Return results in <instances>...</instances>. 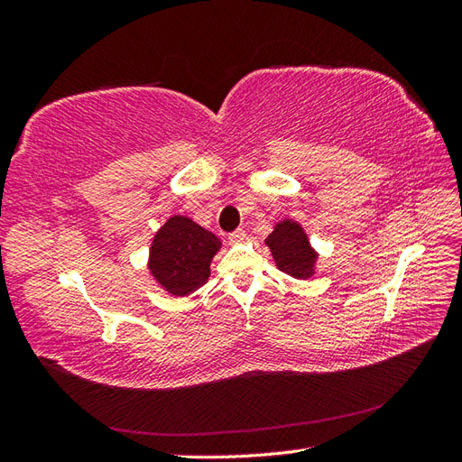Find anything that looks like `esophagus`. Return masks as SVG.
I'll use <instances>...</instances> for the list:
<instances>
[{
	"label": "esophagus",
	"instance_id": "obj_1",
	"mask_svg": "<svg viewBox=\"0 0 462 462\" xmlns=\"http://www.w3.org/2000/svg\"><path fill=\"white\" fill-rule=\"evenodd\" d=\"M246 239V233L243 229H235L233 233H229V243L236 245V243H243Z\"/></svg>",
	"mask_w": 462,
	"mask_h": 462
}]
</instances>
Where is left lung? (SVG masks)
<instances>
[{
	"label": "left lung",
	"mask_w": 462,
	"mask_h": 462,
	"mask_svg": "<svg viewBox=\"0 0 462 462\" xmlns=\"http://www.w3.org/2000/svg\"><path fill=\"white\" fill-rule=\"evenodd\" d=\"M265 245L270 246L277 268L283 273L292 277H309L312 273L316 253L309 243V236L297 223H279L275 231L265 239Z\"/></svg>",
	"instance_id": "left-lung-1"
}]
</instances>
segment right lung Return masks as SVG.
I'll return each mask as SVG.
<instances>
[{"label": "right lung", "instance_id": "right-lung-1", "mask_svg": "<svg viewBox=\"0 0 462 462\" xmlns=\"http://www.w3.org/2000/svg\"><path fill=\"white\" fill-rule=\"evenodd\" d=\"M219 250V239L192 219L173 216L153 236L150 272L177 297L190 295L209 277V262Z\"/></svg>", "mask_w": 462, "mask_h": 462}]
</instances>
